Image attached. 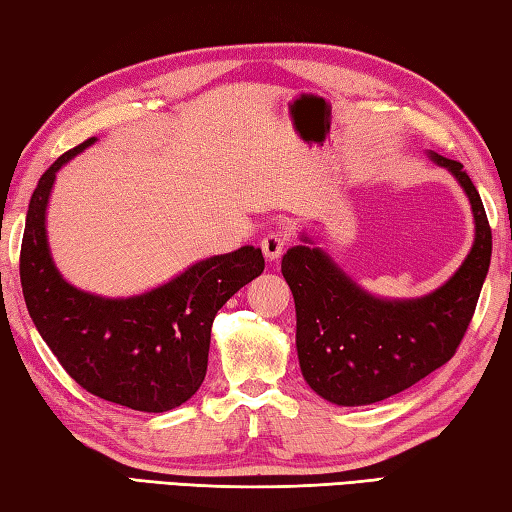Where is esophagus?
<instances>
[{
    "instance_id": "esophagus-1",
    "label": "esophagus",
    "mask_w": 512,
    "mask_h": 512,
    "mask_svg": "<svg viewBox=\"0 0 512 512\" xmlns=\"http://www.w3.org/2000/svg\"><path fill=\"white\" fill-rule=\"evenodd\" d=\"M285 242H288V238H285V233H281V231L267 233V236L261 242V249H263V254H265L267 261H276V258L283 254Z\"/></svg>"
}]
</instances>
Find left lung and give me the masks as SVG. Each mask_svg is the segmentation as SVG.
I'll return each instance as SVG.
<instances>
[{"mask_svg":"<svg viewBox=\"0 0 512 512\" xmlns=\"http://www.w3.org/2000/svg\"><path fill=\"white\" fill-rule=\"evenodd\" d=\"M429 157L456 177L474 215L470 254L441 288L418 299H380L308 236L283 256L281 272L297 308L301 373L335 405H373L450 362L477 308L492 254L486 209L459 161L432 150Z\"/></svg>","mask_w":512,"mask_h":512,"instance_id":"1","label":"left lung"}]
</instances>
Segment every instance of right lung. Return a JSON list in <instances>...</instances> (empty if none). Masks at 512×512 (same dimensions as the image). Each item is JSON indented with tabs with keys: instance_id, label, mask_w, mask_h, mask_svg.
<instances>
[{
	"instance_id": "1",
	"label": "right lung",
	"mask_w": 512,
	"mask_h": 512,
	"mask_svg": "<svg viewBox=\"0 0 512 512\" xmlns=\"http://www.w3.org/2000/svg\"><path fill=\"white\" fill-rule=\"evenodd\" d=\"M94 141L60 155L31 195L20 251L24 301L51 353L80 387L121 407L161 414L200 389L213 319L242 285L263 274L265 258L245 245L128 299L74 288L51 258L47 206L58 170Z\"/></svg>"
}]
</instances>
